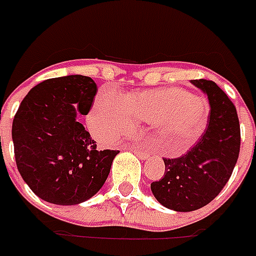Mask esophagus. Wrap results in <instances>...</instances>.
Segmentation results:
<instances>
[{"mask_svg": "<svg viewBox=\"0 0 256 256\" xmlns=\"http://www.w3.org/2000/svg\"><path fill=\"white\" fill-rule=\"evenodd\" d=\"M130 150H132V152H134V153H136V154H138V156L140 157V158H145V157H148V153L144 152V150H141V149H138V148H136V146L130 149Z\"/></svg>", "mask_w": 256, "mask_h": 256, "instance_id": "1", "label": "esophagus"}]
</instances>
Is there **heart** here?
<instances>
[{
    "mask_svg": "<svg viewBox=\"0 0 256 256\" xmlns=\"http://www.w3.org/2000/svg\"><path fill=\"white\" fill-rule=\"evenodd\" d=\"M208 116L206 100L178 87L145 90L122 99L115 91L104 90L94 100L88 124L103 141L118 140L132 130L134 122L150 124L161 138L176 145L172 152L180 154L200 140Z\"/></svg>",
    "mask_w": 256,
    "mask_h": 256,
    "instance_id": "b5f03b06",
    "label": "heart"
}]
</instances>
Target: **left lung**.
<instances>
[{
	"label": "left lung",
	"instance_id": "obj_1",
	"mask_svg": "<svg viewBox=\"0 0 256 256\" xmlns=\"http://www.w3.org/2000/svg\"><path fill=\"white\" fill-rule=\"evenodd\" d=\"M190 83L208 95L210 104L205 132L189 152L164 158L165 174L150 184L157 201L174 212H193L206 206L232 177L240 148V128L234 104L212 80Z\"/></svg>",
	"mask_w": 256,
	"mask_h": 256
}]
</instances>
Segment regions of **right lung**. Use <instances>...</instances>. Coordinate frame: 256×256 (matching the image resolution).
<instances>
[{"label": "right lung", "instance_id": "right-lung-1", "mask_svg": "<svg viewBox=\"0 0 256 256\" xmlns=\"http://www.w3.org/2000/svg\"><path fill=\"white\" fill-rule=\"evenodd\" d=\"M98 92L88 76L67 75L32 87L14 116L12 138L20 174L44 201L79 205L104 185L118 150H98L76 120Z\"/></svg>", "mask_w": 256, "mask_h": 256}]
</instances>
